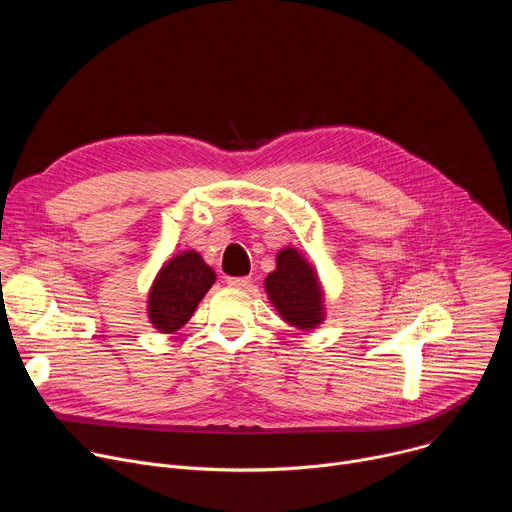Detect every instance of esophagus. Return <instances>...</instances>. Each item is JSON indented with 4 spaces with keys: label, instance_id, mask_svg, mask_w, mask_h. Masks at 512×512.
<instances>
[{
    "label": "esophagus",
    "instance_id": "34e87169",
    "mask_svg": "<svg viewBox=\"0 0 512 512\" xmlns=\"http://www.w3.org/2000/svg\"><path fill=\"white\" fill-rule=\"evenodd\" d=\"M227 283L235 285V287H247L251 283V279L249 277H227Z\"/></svg>",
    "mask_w": 512,
    "mask_h": 512
}]
</instances>
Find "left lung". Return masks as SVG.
<instances>
[{
  "instance_id": "obj_1",
  "label": "left lung",
  "mask_w": 512,
  "mask_h": 512,
  "mask_svg": "<svg viewBox=\"0 0 512 512\" xmlns=\"http://www.w3.org/2000/svg\"><path fill=\"white\" fill-rule=\"evenodd\" d=\"M267 298L289 326L310 332L326 318L324 287L316 267L296 249L275 255V269L265 277Z\"/></svg>"
}]
</instances>
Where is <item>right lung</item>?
I'll return each instance as SVG.
<instances>
[{
    "instance_id": "obj_1",
    "label": "right lung",
    "mask_w": 512,
    "mask_h": 512,
    "mask_svg": "<svg viewBox=\"0 0 512 512\" xmlns=\"http://www.w3.org/2000/svg\"><path fill=\"white\" fill-rule=\"evenodd\" d=\"M214 281L216 273L204 263L198 251L190 249L174 255L162 265L150 287V324L162 334L180 330L192 318Z\"/></svg>"
}]
</instances>
